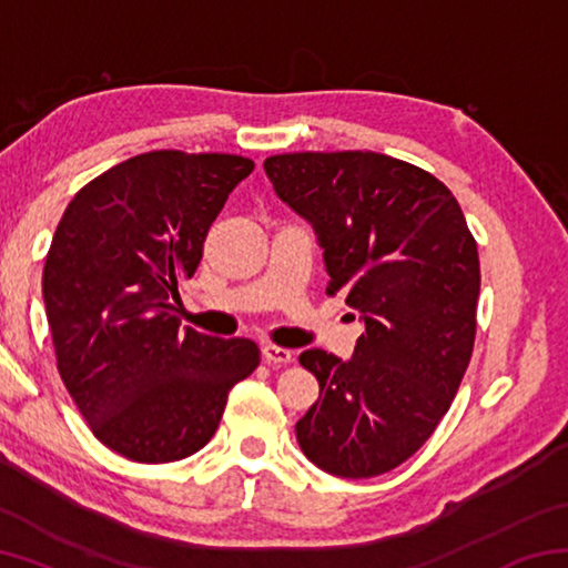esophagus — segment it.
I'll use <instances>...</instances> for the list:
<instances>
[{"instance_id": "esophagus-1", "label": "esophagus", "mask_w": 568, "mask_h": 568, "mask_svg": "<svg viewBox=\"0 0 568 568\" xmlns=\"http://www.w3.org/2000/svg\"><path fill=\"white\" fill-rule=\"evenodd\" d=\"M263 358L267 365H287V363H293V351L267 343V345H263Z\"/></svg>"}]
</instances>
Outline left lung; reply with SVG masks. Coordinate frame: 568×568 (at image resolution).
<instances>
[{"label": "left lung", "instance_id": "8db88e82", "mask_svg": "<svg viewBox=\"0 0 568 568\" xmlns=\"http://www.w3.org/2000/svg\"><path fill=\"white\" fill-rule=\"evenodd\" d=\"M311 220L328 287L363 315L351 361L301 353L321 396L295 423L303 454L341 478L388 474L434 434L476 341L478 247L430 172L381 152H287L263 162Z\"/></svg>", "mask_w": 568, "mask_h": 568}]
</instances>
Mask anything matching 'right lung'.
<instances>
[{
    "label": "right lung",
    "instance_id": "right-lung-1",
    "mask_svg": "<svg viewBox=\"0 0 568 568\" xmlns=\"http://www.w3.org/2000/svg\"><path fill=\"white\" fill-rule=\"evenodd\" d=\"M240 155L152 150L90 180L67 205L42 293L57 371L94 438L138 464H170L215 436L230 388L261 363L250 338L180 331L178 285L253 172Z\"/></svg>",
    "mask_w": 568,
    "mask_h": 568
}]
</instances>
